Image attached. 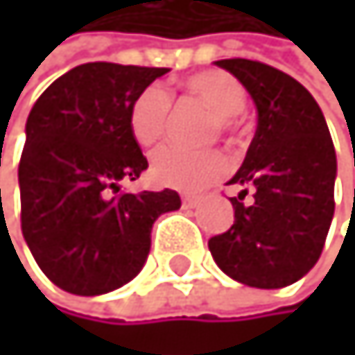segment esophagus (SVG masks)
I'll return each instance as SVG.
<instances>
[{
	"instance_id": "34e87169",
	"label": "esophagus",
	"mask_w": 355,
	"mask_h": 355,
	"mask_svg": "<svg viewBox=\"0 0 355 355\" xmlns=\"http://www.w3.org/2000/svg\"><path fill=\"white\" fill-rule=\"evenodd\" d=\"M198 204V198L196 196H183V207L185 209H193Z\"/></svg>"
}]
</instances>
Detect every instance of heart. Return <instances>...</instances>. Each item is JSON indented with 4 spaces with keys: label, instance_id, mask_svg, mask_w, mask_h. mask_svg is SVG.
I'll return each instance as SVG.
<instances>
[{
    "label": "heart",
    "instance_id": "b5f03b06",
    "mask_svg": "<svg viewBox=\"0 0 355 355\" xmlns=\"http://www.w3.org/2000/svg\"><path fill=\"white\" fill-rule=\"evenodd\" d=\"M185 89L215 112V128L230 130L232 119L239 116L247 106L245 87L225 72L207 70L185 78ZM172 112L170 93L162 85H148L142 89L130 106V132L142 146H151L168 130ZM227 170V159L217 148H185L179 144H166L151 157V179L159 187L181 191H196L217 181Z\"/></svg>",
    "mask_w": 355,
    "mask_h": 355
}]
</instances>
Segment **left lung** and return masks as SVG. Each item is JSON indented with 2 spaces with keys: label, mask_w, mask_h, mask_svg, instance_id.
<instances>
[{
  "label": "left lung",
  "mask_w": 355,
  "mask_h": 355,
  "mask_svg": "<svg viewBox=\"0 0 355 355\" xmlns=\"http://www.w3.org/2000/svg\"><path fill=\"white\" fill-rule=\"evenodd\" d=\"M236 76L257 110V130L230 198L234 223L209 241L217 266L249 288L277 290L320 260L334 215L336 153L313 95L292 76L249 59L215 61ZM254 202L240 200L246 187Z\"/></svg>",
  "instance_id": "8db88e82"
}]
</instances>
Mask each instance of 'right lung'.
I'll return each mask as SVG.
<instances>
[{
	"label": "right lung",
	"instance_id": "1",
	"mask_svg": "<svg viewBox=\"0 0 355 355\" xmlns=\"http://www.w3.org/2000/svg\"><path fill=\"white\" fill-rule=\"evenodd\" d=\"M166 67L83 63L33 104L19 166L21 227L57 288L100 296L130 283L151 251L159 215L181 209L164 191H121L146 170L130 132L136 95Z\"/></svg>",
	"mask_w": 355,
	"mask_h": 355
}]
</instances>
